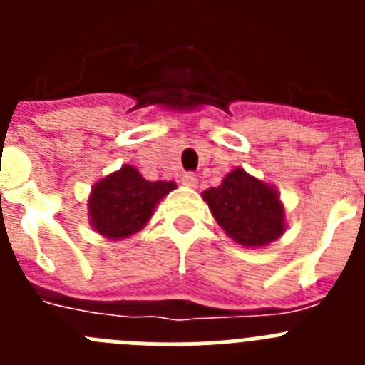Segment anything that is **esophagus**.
<instances>
[{
    "mask_svg": "<svg viewBox=\"0 0 365 365\" xmlns=\"http://www.w3.org/2000/svg\"><path fill=\"white\" fill-rule=\"evenodd\" d=\"M180 180H182V185L190 186V188H195V186H197V175L193 172H185L182 177H180Z\"/></svg>",
    "mask_w": 365,
    "mask_h": 365,
    "instance_id": "obj_1",
    "label": "esophagus"
}]
</instances>
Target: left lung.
<instances>
[{
  "label": "left lung",
  "instance_id": "1",
  "mask_svg": "<svg viewBox=\"0 0 365 365\" xmlns=\"http://www.w3.org/2000/svg\"><path fill=\"white\" fill-rule=\"evenodd\" d=\"M219 227L245 247H263L285 230L283 206L269 185L237 168L202 193Z\"/></svg>",
  "mask_w": 365,
  "mask_h": 365
}]
</instances>
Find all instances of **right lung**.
Segmentation results:
<instances>
[{"mask_svg":"<svg viewBox=\"0 0 365 365\" xmlns=\"http://www.w3.org/2000/svg\"><path fill=\"white\" fill-rule=\"evenodd\" d=\"M173 188L175 182L146 180L135 168H120L93 188L87 205L93 227L109 240L133 235L146 225L157 202Z\"/></svg>","mask_w":365,"mask_h":365,"instance_id":"add662e5","label":"right lung"}]
</instances>
